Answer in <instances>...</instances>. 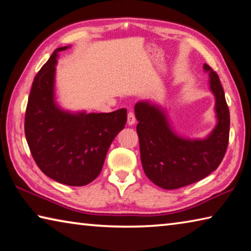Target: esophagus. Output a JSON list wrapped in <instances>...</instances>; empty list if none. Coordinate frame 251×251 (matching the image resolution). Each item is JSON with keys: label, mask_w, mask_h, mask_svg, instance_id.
<instances>
[{"label": "esophagus", "mask_w": 251, "mask_h": 251, "mask_svg": "<svg viewBox=\"0 0 251 251\" xmlns=\"http://www.w3.org/2000/svg\"><path fill=\"white\" fill-rule=\"evenodd\" d=\"M135 122H136V117H135L134 111H129L128 116H127V123H128V125H133Z\"/></svg>", "instance_id": "obj_1"}]
</instances>
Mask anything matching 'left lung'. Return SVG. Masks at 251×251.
I'll return each instance as SVG.
<instances>
[{
	"label": "left lung",
	"instance_id": "8db88e82",
	"mask_svg": "<svg viewBox=\"0 0 251 251\" xmlns=\"http://www.w3.org/2000/svg\"><path fill=\"white\" fill-rule=\"evenodd\" d=\"M210 73V89L216 97L218 124L205 140H185L171 128L161 107L140 101L135 105L141 161L146 176L160 188L174 190L212 173L224 160L229 143L230 114L219 75Z\"/></svg>",
	"mask_w": 251,
	"mask_h": 251
}]
</instances>
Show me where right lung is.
I'll return each instance as SVG.
<instances>
[{"label":"right lung","instance_id":"right-lung-1","mask_svg":"<svg viewBox=\"0 0 251 251\" xmlns=\"http://www.w3.org/2000/svg\"><path fill=\"white\" fill-rule=\"evenodd\" d=\"M58 48L34 77L25 117V133L34 162L52 180L70 186L93 182L111 142L124 128L127 110L70 114L53 98Z\"/></svg>","mask_w":251,"mask_h":251}]
</instances>
